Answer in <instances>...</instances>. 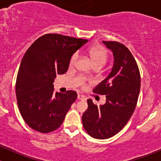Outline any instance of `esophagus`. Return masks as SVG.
<instances>
[{"label":"esophagus","instance_id":"obj_1","mask_svg":"<svg viewBox=\"0 0 161 161\" xmlns=\"http://www.w3.org/2000/svg\"><path fill=\"white\" fill-rule=\"evenodd\" d=\"M77 98H78V100H85V97H84V96H82V95H78V97H77Z\"/></svg>","mask_w":161,"mask_h":161}]
</instances>
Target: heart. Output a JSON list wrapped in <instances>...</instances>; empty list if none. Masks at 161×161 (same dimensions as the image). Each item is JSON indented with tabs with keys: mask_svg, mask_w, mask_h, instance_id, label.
Returning a JSON list of instances; mask_svg holds the SVG:
<instances>
[{
	"mask_svg": "<svg viewBox=\"0 0 161 161\" xmlns=\"http://www.w3.org/2000/svg\"><path fill=\"white\" fill-rule=\"evenodd\" d=\"M89 54L92 60V62L93 66L100 65L103 67L104 64L106 63L107 60H108V51L106 49L101 47H92L89 50ZM78 58L77 53H74L71 56L70 59V65H73L76 62ZM90 76V73L86 75V77H89Z\"/></svg>",
	"mask_w": 161,
	"mask_h": 161,
	"instance_id": "obj_1",
	"label": "heart"
}]
</instances>
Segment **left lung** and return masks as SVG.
Wrapping results in <instances>:
<instances>
[{"instance_id":"8db88e82","label":"left lung","mask_w":161,"mask_h":161,"mask_svg":"<svg viewBox=\"0 0 161 161\" xmlns=\"http://www.w3.org/2000/svg\"><path fill=\"white\" fill-rule=\"evenodd\" d=\"M114 55V64L108 77L94 88L96 93L106 95V103L97 106L87 100L88 108L82 121L92 138H111L125 127L132 115L140 91V73L130 50L115 41H103Z\"/></svg>"}]
</instances>
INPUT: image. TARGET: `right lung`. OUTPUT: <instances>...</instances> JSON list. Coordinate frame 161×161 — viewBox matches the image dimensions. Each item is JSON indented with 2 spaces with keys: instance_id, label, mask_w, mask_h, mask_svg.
I'll return each instance as SVG.
<instances>
[{
  "instance_id": "1",
  "label": "right lung",
  "mask_w": 161,
  "mask_h": 161,
  "mask_svg": "<svg viewBox=\"0 0 161 161\" xmlns=\"http://www.w3.org/2000/svg\"><path fill=\"white\" fill-rule=\"evenodd\" d=\"M88 40L46 34L37 39L21 61L15 84L19 111L27 125L36 131L48 133L56 130L75 101L77 93H53L57 75L69 69L70 59Z\"/></svg>"
}]
</instances>
